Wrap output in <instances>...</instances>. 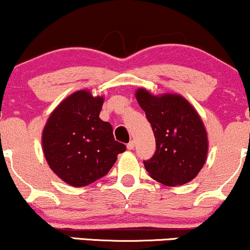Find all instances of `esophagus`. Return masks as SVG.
Instances as JSON below:
<instances>
[{
	"label": "esophagus",
	"instance_id": "1",
	"mask_svg": "<svg viewBox=\"0 0 250 250\" xmlns=\"http://www.w3.org/2000/svg\"><path fill=\"white\" fill-rule=\"evenodd\" d=\"M135 146H136L135 141H131L130 143H128L127 146H127V149H128V150H132V149H135Z\"/></svg>",
	"mask_w": 250,
	"mask_h": 250
}]
</instances>
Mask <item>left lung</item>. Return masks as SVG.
I'll return each instance as SVG.
<instances>
[{
  "label": "left lung",
  "mask_w": 250,
  "mask_h": 250,
  "mask_svg": "<svg viewBox=\"0 0 250 250\" xmlns=\"http://www.w3.org/2000/svg\"><path fill=\"white\" fill-rule=\"evenodd\" d=\"M135 96L151 124L156 151L144 167L166 186H180L199 174L208 158V137L199 113L176 93L154 95L138 88Z\"/></svg>",
  "instance_id": "8db88e82"
}]
</instances>
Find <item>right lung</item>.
Instances as JSON below:
<instances>
[{
  "instance_id": "obj_1",
  "label": "right lung",
  "mask_w": 250,
  "mask_h": 250,
  "mask_svg": "<svg viewBox=\"0 0 250 250\" xmlns=\"http://www.w3.org/2000/svg\"><path fill=\"white\" fill-rule=\"evenodd\" d=\"M104 98L88 89L70 94L51 112L42 146L51 170L72 187H84L106 175L126 146L100 119Z\"/></svg>"
}]
</instances>
